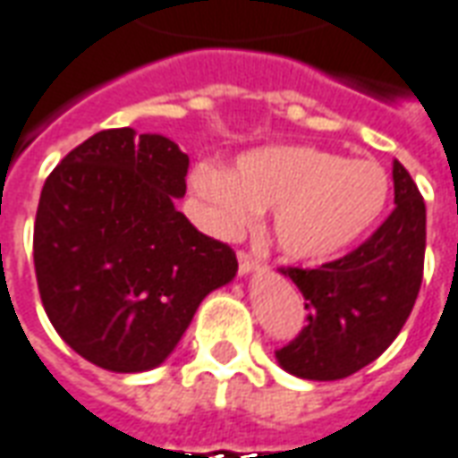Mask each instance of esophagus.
<instances>
[{
    "mask_svg": "<svg viewBox=\"0 0 458 458\" xmlns=\"http://www.w3.org/2000/svg\"><path fill=\"white\" fill-rule=\"evenodd\" d=\"M254 268H259V259L242 249V251H239V271H242V274H249V271H254Z\"/></svg>",
    "mask_w": 458,
    "mask_h": 458,
    "instance_id": "1",
    "label": "esophagus"
}]
</instances>
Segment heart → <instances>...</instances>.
Masks as SVG:
<instances>
[{"label": "heart", "instance_id": "obj_1", "mask_svg": "<svg viewBox=\"0 0 458 458\" xmlns=\"http://www.w3.org/2000/svg\"><path fill=\"white\" fill-rule=\"evenodd\" d=\"M192 187L219 234H234L274 209V239L293 259H326L352 244L385 207L390 180L368 160L320 148H261L234 170L199 162Z\"/></svg>", "mask_w": 458, "mask_h": 458}]
</instances>
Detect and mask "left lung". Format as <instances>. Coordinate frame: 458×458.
Instances as JSON below:
<instances>
[{
    "instance_id": "obj_1",
    "label": "left lung",
    "mask_w": 458,
    "mask_h": 458,
    "mask_svg": "<svg viewBox=\"0 0 458 458\" xmlns=\"http://www.w3.org/2000/svg\"><path fill=\"white\" fill-rule=\"evenodd\" d=\"M394 209L340 259L318 268L284 266L306 298V326L276 350L281 368L303 379H343L390 348L420 296L427 209L417 184L394 160Z\"/></svg>"
}]
</instances>
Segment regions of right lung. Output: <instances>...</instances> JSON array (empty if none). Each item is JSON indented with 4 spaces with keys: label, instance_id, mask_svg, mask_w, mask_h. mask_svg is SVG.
I'll list each match as a JSON object with an SVG mask.
<instances>
[{
    "label": "right lung",
    "instance_id": "right-lung-1",
    "mask_svg": "<svg viewBox=\"0 0 458 458\" xmlns=\"http://www.w3.org/2000/svg\"><path fill=\"white\" fill-rule=\"evenodd\" d=\"M187 170L190 157L167 138L110 128L73 148L44 182L38 296L58 335L98 368H157L202 298L239 268L232 246L174 209Z\"/></svg>",
    "mask_w": 458,
    "mask_h": 458
}]
</instances>
